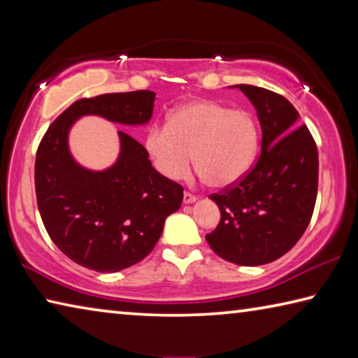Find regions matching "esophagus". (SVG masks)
Returning <instances> with one entry per match:
<instances>
[{"mask_svg":"<svg viewBox=\"0 0 358 358\" xmlns=\"http://www.w3.org/2000/svg\"><path fill=\"white\" fill-rule=\"evenodd\" d=\"M196 201H197V197L194 196V194H191V192H185V194H183V202H185L186 205L194 203Z\"/></svg>","mask_w":358,"mask_h":358,"instance_id":"34e87169","label":"esophagus"}]
</instances>
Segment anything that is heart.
<instances>
[{"mask_svg":"<svg viewBox=\"0 0 358 358\" xmlns=\"http://www.w3.org/2000/svg\"><path fill=\"white\" fill-rule=\"evenodd\" d=\"M257 147V126L250 113L207 99L173 108L166 126H155L143 138L145 153L161 177L185 180L192 161L203 183L213 189L238 183L256 159Z\"/></svg>","mask_w":358,"mask_h":358,"instance_id":"b5f03b06","label":"heart"}]
</instances>
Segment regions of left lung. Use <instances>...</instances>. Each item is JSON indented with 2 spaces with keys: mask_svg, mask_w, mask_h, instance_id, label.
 Segmentation results:
<instances>
[{
  "mask_svg": "<svg viewBox=\"0 0 358 358\" xmlns=\"http://www.w3.org/2000/svg\"><path fill=\"white\" fill-rule=\"evenodd\" d=\"M234 87L257 112L260 156L238 185L210 197L221 221L207 241L227 262L257 266L284 256L305 234L316 205L319 157L313 136L284 96L254 85Z\"/></svg>",
  "mask_w": 358,
  "mask_h": 358,
  "instance_id": "8db88e82",
  "label": "left lung"
}]
</instances>
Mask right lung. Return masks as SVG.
Masks as SVG:
<instances>
[{
    "mask_svg": "<svg viewBox=\"0 0 358 358\" xmlns=\"http://www.w3.org/2000/svg\"><path fill=\"white\" fill-rule=\"evenodd\" d=\"M156 93L138 90L78 99L47 129L36 155L34 186L47 234L85 268L115 273L153 250L166 217L183 202V187L157 173L142 143L118 131L117 161L92 171L76 161L69 132L82 117L123 126L151 120Z\"/></svg>",
    "mask_w": 358,
    "mask_h": 358,
    "instance_id": "obj_1",
    "label": "right lung"
}]
</instances>
